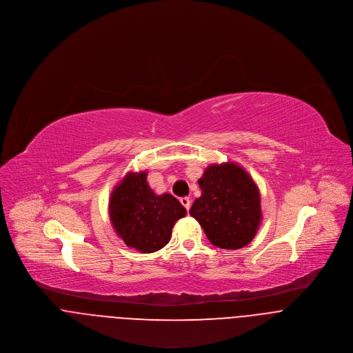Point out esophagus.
<instances>
[{"mask_svg":"<svg viewBox=\"0 0 353 353\" xmlns=\"http://www.w3.org/2000/svg\"><path fill=\"white\" fill-rule=\"evenodd\" d=\"M180 202H181V205L187 209V212L190 210V208H191V199L188 198V196H184V198H181L180 199Z\"/></svg>","mask_w":353,"mask_h":353,"instance_id":"1","label":"esophagus"}]
</instances>
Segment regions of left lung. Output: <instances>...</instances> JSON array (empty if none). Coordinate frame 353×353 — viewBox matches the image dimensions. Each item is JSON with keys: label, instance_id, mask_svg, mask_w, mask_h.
Instances as JSON below:
<instances>
[{"label": "left lung", "instance_id": "left-lung-1", "mask_svg": "<svg viewBox=\"0 0 353 353\" xmlns=\"http://www.w3.org/2000/svg\"><path fill=\"white\" fill-rule=\"evenodd\" d=\"M201 198L190 214L201 223L210 243L239 250L255 237L261 221V195L251 176L239 165H210L199 179Z\"/></svg>", "mask_w": 353, "mask_h": 353}]
</instances>
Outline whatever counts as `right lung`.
Returning a JSON list of instances; mask_svg holds the SVG:
<instances>
[{"mask_svg": "<svg viewBox=\"0 0 353 353\" xmlns=\"http://www.w3.org/2000/svg\"><path fill=\"white\" fill-rule=\"evenodd\" d=\"M185 214L184 206L170 194H154L145 170L127 173L109 201V216L117 236L141 254L163 248L176 221Z\"/></svg>", "mask_w": 353, "mask_h": 353, "instance_id": "right-lung-1", "label": "right lung"}]
</instances>
